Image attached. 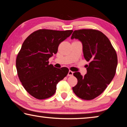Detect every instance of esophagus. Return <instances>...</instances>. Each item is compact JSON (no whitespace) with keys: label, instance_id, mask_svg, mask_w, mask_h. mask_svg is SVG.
I'll return each instance as SVG.
<instances>
[{"label":"esophagus","instance_id":"obj_1","mask_svg":"<svg viewBox=\"0 0 127 127\" xmlns=\"http://www.w3.org/2000/svg\"><path fill=\"white\" fill-rule=\"evenodd\" d=\"M73 72L70 71V70H69L68 73V76H71L73 75Z\"/></svg>","mask_w":127,"mask_h":127}]
</instances>
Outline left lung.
Returning <instances> with one entry per match:
<instances>
[{
	"mask_svg": "<svg viewBox=\"0 0 127 127\" xmlns=\"http://www.w3.org/2000/svg\"><path fill=\"white\" fill-rule=\"evenodd\" d=\"M82 43L84 57L89 62L87 74L73 73L77 83L72 90L77 97L92 100L103 93L114 77L118 56L108 38L101 31L93 29L75 30L71 39Z\"/></svg>",
	"mask_w": 127,
	"mask_h": 127,
	"instance_id": "1",
	"label": "left lung"
}]
</instances>
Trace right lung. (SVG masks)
<instances>
[{
    "label": "right lung",
    "mask_w": 127,
    "mask_h": 127,
    "mask_svg": "<svg viewBox=\"0 0 127 127\" xmlns=\"http://www.w3.org/2000/svg\"><path fill=\"white\" fill-rule=\"evenodd\" d=\"M72 32L39 30L23 43L16 57L17 72L24 89L36 99H45L54 95L56 84L68 73L67 67L57 68L49 64L48 59L57 53L60 43Z\"/></svg>",
    "instance_id": "obj_1"
}]
</instances>
